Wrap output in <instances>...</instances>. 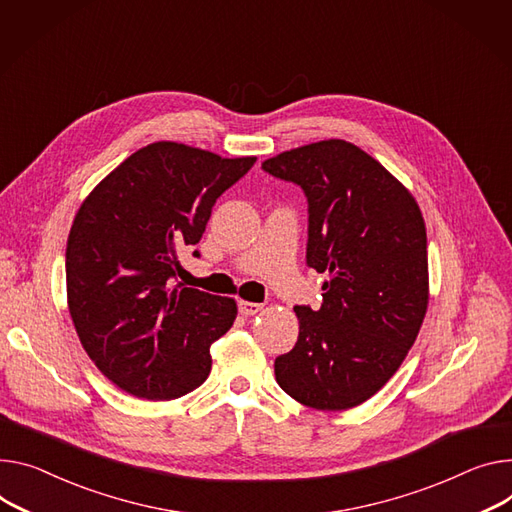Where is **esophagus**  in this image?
Masks as SVG:
<instances>
[{"mask_svg":"<svg viewBox=\"0 0 512 512\" xmlns=\"http://www.w3.org/2000/svg\"><path fill=\"white\" fill-rule=\"evenodd\" d=\"M238 307L242 316H256V313L262 309L260 303H252V301H240Z\"/></svg>","mask_w":512,"mask_h":512,"instance_id":"34e87169","label":"esophagus"}]
</instances>
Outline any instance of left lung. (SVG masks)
Instances as JSON below:
<instances>
[{"mask_svg":"<svg viewBox=\"0 0 512 512\" xmlns=\"http://www.w3.org/2000/svg\"><path fill=\"white\" fill-rule=\"evenodd\" d=\"M262 170L303 190L305 260L328 274L320 309L295 305L299 338L274 361L277 383L309 408H355L398 371L422 326V213L377 160L342 139L285 151Z\"/></svg>","mask_w":512,"mask_h":512,"instance_id":"obj_1","label":"left lung"}]
</instances>
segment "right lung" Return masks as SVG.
<instances>
[{
  "label": "right lung",
  "mask_w": 512,
  "mask_h": 512,
  "mask_svg": "<svg viewBox=\"0 0 512 512\" xmlns=\"http://www.w3.org/2000/svg\"><path fill=\"white\" fill-rule=\"evenodd\" d=\"M254 162L157 141L114 168L77 211L65 252L71 320L102 375L131 396L174 400L209 377L211 344L238 307L174 285L178 252L201 242L213 205Z\"/></svg>",
  "instance_id": "1"
}]
</instances>
